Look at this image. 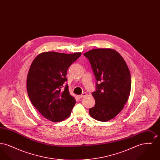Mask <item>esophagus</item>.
I'll return each mask as SVG.
<instances>
[{
	"mask_svg": "<svg viewBox=\"0 0 160 160\" xmlns=\"http://www.w3.org/2000/svg\"><path fill=\"white\" fill-rule=\"evenodd\" d=\"M86 95H87V93H85V92H84L83 93L82 95H77V97H78V98H83L84 97H85Z\"/></svg>",
	"mask_w": 160,
	"mask_h": 160,
	"instance_id": "obj_1",
	"label": "esophagus"
}]
</instances>
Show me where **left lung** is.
Wrapping results in <instances>:
<instances>
[{"mask_svg":"<svg viewBox=\"0 0 160 160\" xmlns=\"http://www.w3.org/2000/svg\"><path fill=\"white\" fill-rule=\"evenodd\" d=\"M84 55L100 82L92 93L95 105L89 109V114L97 121L106 122L121 112L128 99L131 86L129 68L121 55L112 48L92 49Z\"/></svg>","mask_w":160,"mask_h":160,"instance_id":"left-lung-1","label":"left lung"}]
</instances>
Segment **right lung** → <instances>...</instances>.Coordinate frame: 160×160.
Returning <instances> with one entry per match:
<instances>
[{"label": "right lung", "instance_id": "right-lung-1", "mask_svg": "<svg viewBox=\"0 0 160 160\" xmlns=\"http://www.w3.org/2000/svg\"><path fill=\"white\" fill-rule=\"evenodd\" d=\"M81 54L45 52L38 54L31 63L26 80L29 97L39 112L52 122L68 118L76 104L68 86L64 90L61 89L67 80L68 69Z\"/></svg>", "mask_w": 160, "mask_h": 160}]
</instances>
